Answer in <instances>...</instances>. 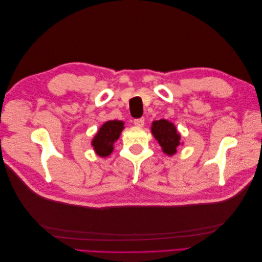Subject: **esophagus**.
<instances>
[{
    "label": "esophagus",
    "instance_id": "esophagus-1",
    "mask_svg": "<svg viewBox=\"0 0 262 262\" xmlns=\"http://www.w3.org/2000/svg\"><path fill=\"white\" fill-rule=\"evenodd\" d=\"M144 118H137V119H134V124L136 125V126H138V127H142V126H144Z\"/></svg>",
    "mask_w": 262,
    "mask_h": 262
}]
</instances>
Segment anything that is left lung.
Here are the masks:
<instances>
[{"mask_svg": "<svg viewBox=\"0 0 262 262\" xmlns=\"http://www.w3.org/2000/svg\"><path fill=\"white\" fill-rule=\"evenodd\" d=\"M152 134L164 153L172 155L177 152V147L180 145V135L172 122L165 119L153 121Z\"/></svg>", "mask_w": 262, "mask_h": 262, "instance_id": "1", "label": "left lung"}]
</instances>
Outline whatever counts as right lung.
<instances>
[{"instance_id": "1", "label": "right lung", "mask_w": 262, "mask_h": 262, "mask_svg": "<svg viewBox=\"0 0 262 262\" xmlns=\"http://www.w3.org/2000/svg\"><path fill=\"white\" fill-rule=\"evenodd\" d=\"M122 129H124V122L120 120L104 122L92 141V146L99 157L104 158L110 155L114 149V143L119 138Z\"/></svg>"}]
</instances>
